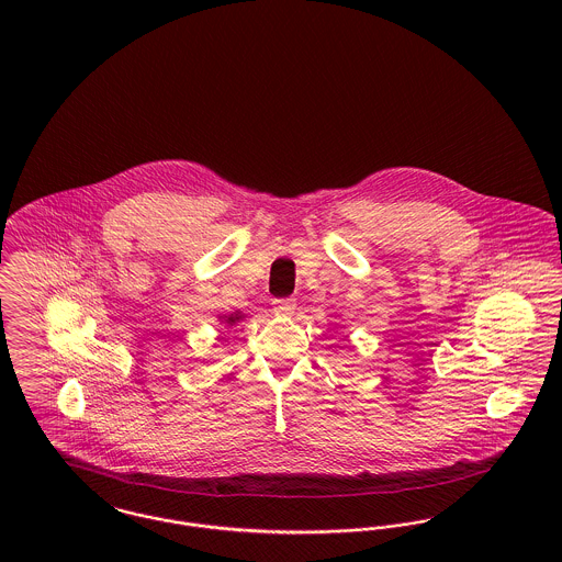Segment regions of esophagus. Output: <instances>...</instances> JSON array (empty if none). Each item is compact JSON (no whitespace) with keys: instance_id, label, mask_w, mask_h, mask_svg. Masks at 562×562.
I'll return each instance as SVG.
<instances>
[{"instance_id":"obj_1","label":"esophagus","mask_w":562,"mask_h":562,"mask_svg":"<svg viewBox=\"0 0 562 562\" xmlns=\"http://www.w3.org/2000/svg\"><path fill=\"white\" fill-rule=\"evenodd\" d=\"M273 312H276L278 316H293V299H276V301H273Z\"/></svg>"}]
</instances>
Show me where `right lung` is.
Masks as SVG:
<instances>
[{"label":"right lung","instance_id":"right-lung-1","mask_svg":"<svg viewBox=\"0 0 562 562\" xmlns=\"http://www.w3.org/2000/svg\"><path fill=\"white\" fill-rule=\"evenodd\" d=\"M244 318H246V314H241L240 310H238V312H234V314H221L218 322L225 324V326H236V324L244 321Z\"/></svg>","mask_w":562,"mask_h":562}]
</instances>
